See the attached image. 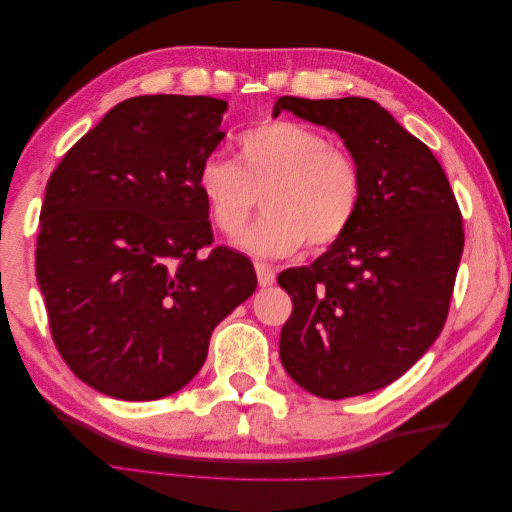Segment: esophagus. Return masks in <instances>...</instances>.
<instances>
[{"label":"esophagus","mask_w":512,"mask_h":512,"mask_svg":"<svg viewBox=\"0 0 512 512\" xmlns=\"http://www.w3.org/2000/svg\"><path fill=\"white\" fill-rule=\"evenodd\" d=\"M256 277H258V284L262 288L273 286L275 284V269L267 262H256Z\"/></svg>","instance_id":"esophagus-1"}]
</instances>
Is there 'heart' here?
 Instances as JSON below:
<instances>
[{"mask_svg": "<svg viewBox=\"0 0 512 512\" xmlns=\"http://www.w3.org/2000/svg\"><path fill=\"white\" fill-rule=\"evenodd\" d=\"M196 188L213 226L237 239L262 196L267 213L245 232L254 256H288L307 241L327 250L352 228L363 203L359 162L329 136L294 121H267L239 136L235 164L209 156Z\"/></svg>", "mask_w": 512, "mask_h": 512, "instance_id": "b5f03b06", "label": "heart"}]
</instances>
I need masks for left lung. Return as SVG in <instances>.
Masks as SVG:
<instances>
[{
    "label": "left lung",
    "mask_w": 512,
    "mask_h": 512,
    "mask_svg": "<svg viewBox=\"0 0 512 512\" xmlns=\"http://www.w3.org/2000/svg\"><path fill=\"white\" fill-rule=\"evenodd\" d=\"M282 111L337 132L363 175L348 235L312 267L277 277L292 297L282 365L316 397L378 391L444 327L463 252L461 211L436 156L378 102L282 96L273 117Z\"/></svg>",
    "instance_id": "left-lung-1"
}]
</instances>
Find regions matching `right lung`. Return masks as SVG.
Wrapping results in <instances>:
<instances>
[{
    "mask_svg": "<svg viewBox=\"0 0 512 512\" xmlns=\"http://www.w3.org/2000/svg\"><path fill=\"white\" fill-rule=\"evenodd\" d=\"M226 100L136 96L76 143L46 183L36 277L76 378L126 401L183 389L213 329L256 290L245 256L213 247L198 166Z\"/></svg>",
    "mask_w": 512,
    "mask_h": 512,
    "instance_id": "obj_1",
    "label": "right lung"
}]
</instances>
